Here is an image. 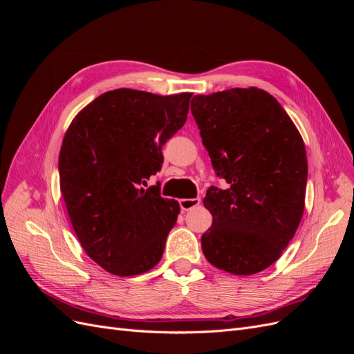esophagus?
<instances>
[{"label": "esophagus", "mask_w": 354, "mask_h": 354, "mask_svg": "<svg viewBox=\"0 0 354 354\" xmlns=\"http://www.w3.org/2000/svg\"><path fill=\"white\" fill-rule=\"evenodd\" d=\"M178 203H180V208H181V209H183V211H189V209H192L194 207H198L199 203H201V199H199V198L180 199Z\"/></svg>", "instance_id": "obj_1"}]
</instances>
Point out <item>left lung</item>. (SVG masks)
Returning <instances> with one entry per match:
<instances>
[{"label":"left lung","mask_w":354,"mask_h":354,"mask_svg":"<svg viewBox=\"0 0 354 354\" xmlns=\"http://www.w3.org/2000/svg\"><path fill=\"white\" fill-rule=\"evenodd\" d=\"M190 111L214 171L227 183L203 199L212 216L203 255L224 272L259 273L282 255L303 217V138L279 102L255 87L195 95Z\"/></svg>","instance_id":"left-lung-1"}]
</instances>
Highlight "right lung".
I'll use <instances>...</instances> for the list:
<instances>
[{
    "label": "right lung",
    "instance_id": "right-lung-1",
    "mask_svg": "<svg viewBox=\"0 0 354 354\" xmlns=\"http://www.w3.org/2000/svg\"><path fill=\"white\" fill-rule=\"evenodd\" d=\"M190 97L118 88L85 106L68 128L60 190L84 251L106 272L140 274L162 259L180 207L142 183L162 167V146L185 125Z\"/></svg>",
    "mask_w": 354,
    "mask_h": 354
}]
</instances>
